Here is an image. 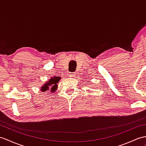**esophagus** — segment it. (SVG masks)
Here are the masks:
<instances>
[{
  "label": "esophagus",
  "mask_w": 146,
  "mask_h": 146,
  "mask_svg": "<svg viewBox=\"0 0 146 146\" xmlns=\"http://www.w3.org/2000/svg\"><path fill=\"white\" fill-rule=\"evenodd\" d=\"M75 75H76V73H71L69 74V76L70 77H74V76H75Z\"/></svg>",
  "instance_id": "esophagus-1"
}]
</instances>
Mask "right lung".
Listing matches in <instances>:
<instances>
[{"label":"right lung","mask_w":146,"mask_h":146,"mask_svg":"<svg viewBox=\"0 0 146 146\" xmlns=\"http://www.w3.org/2000/svg\"><path fill=\"white\" fill-rule=\"evenodd\" d=\"M61 80L60 76H53L51 77L50 79L44 83L43 85L40 87V91L42 92H46L49 91L50 93H54L57 90L58 85L57 83Z\"/></svg>","instance_id":"add662e5"}]
</instances>
